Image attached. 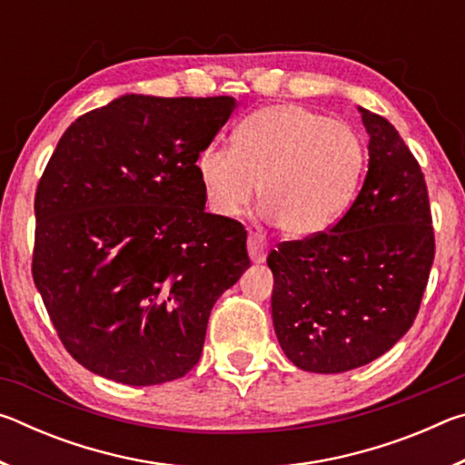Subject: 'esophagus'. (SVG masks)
<instances>
[{"mask_svg": "<svg viewBox=\"0 0 465 465\" xmlns=\"http://www.w3.org/2000/svg\"><path fill=\"white\" fill-rule=\"evenodd\" d=\"M266 252H269V243L262 238L261 233H250L248 235V254H250V261L261 264L264 262L266 258Z\"/></svg>", "mask_w": 465, "mask_h": 465, "instance_id": "obj_1", "label": "esophagus"}]
</instances>
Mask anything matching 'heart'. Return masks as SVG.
<instances>
[{
  "label": "heart",
  "mask_w": 465,
  "mask_h": 465,
  "mask_svg": "<svg viewBox=\"0 0 465 465\" xmlns=\"http://www.w3.org/2000/svg\"><path fill=\"white\" fill-rule=\"evenodd\" d=\"M233 147L211 143L194 170L207 209L235 219L256 194L262 215L293 240L330 230L355 199L363 141L349 124L297 104L264 106L233 131Z\"/></svg>",
  "instance_id": "obj_1"
}]
</instances>
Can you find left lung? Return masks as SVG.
I'll use <instances>...</instances> for the list:
<instances>
[{"instance_id": "obj_1", "label": "left lung", "mask_w": 465, "mask_h": 465, "mask_svg": "<svg viewBox=\"0 0 465 465\" xmlns=\"http://www.w3.org/2000/svg\"><path fill=\"white\" fill-rule=\"evenodd\" d=\"M359 113L369 168L351 209L330 232L266 258L274 334L310 373L351 371L388 352L411 330L435 258L419 162L388 119Z\"/></svg>"}]
</instances>
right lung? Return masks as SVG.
Returning <instances> with one entry per match:
<instances>
[{"label": "right lung", "instance_id": "obj_1", "mask_svg": "<svg viewBox=\"0 0 465 465\" xmlns=\"http://www.w3.org/2000/svg\"><path fill=\"white\" fill-rule=\"evenodd\" d=\"M233 108L124 94L54 147L35 196L33 277L88 371L157 385L199 363L211 310L250 266L246 230L204 211L194 170Z\"/></svg>", "mask_w": 465, "mask_h": 465}]
</instances>
